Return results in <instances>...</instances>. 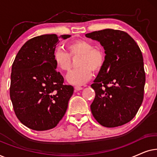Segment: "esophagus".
<instances>
[{"label": "esophagus", "instance_id": "obj_1", "mask_svg": "<svg viewBox=\"0 0 157 157\" xmlns=\"http://www.w3.org/2000/svg\"><path fill=\"white\" fill-rule=\"evenodd\" d=\"M74 89H75V91H80V90H82L83 87H81V86L77 85V86H75Z\"/></svg>", "mask_w": 157, "mask_h": 157}]
</instances>
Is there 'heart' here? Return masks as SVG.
Instances as JSON below:
<instances>
[{
    "label": "heart",
    "instance_id": "heart-1",
    "mask_svg": "<svg viewBox=\"0 0 157 157\" xmlns=\"http://www.w3.org/2000/svg\"><path fill=\"white\" fill-rule=\"evenodd\" d=\"M67 52L60 48L53 53V61L61 71H67L71 67V56H80L78 61L79 68L71 71L67 75L70 83L82 85L88 82L92 77V70L98 71L104 64L105 54L102 49L94 47L92 43L85 40H77L67 46Z\"/></svg>",
    "mask_w": 157,
    "mask_h": 157
}]
</instances>
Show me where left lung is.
Segmentation results:
<instances>
[{"mask_svg": "<svg viewBox=\"0 0 157 157\" xmlns=\"http://www.w3.org/2000/svg\"><path fill=\"white\" fill-rule=\"evenodd\" d=\"M105 50L104 64L91 84L96 96L91 105L95 119L105 127L129 122L142 104L145 71L141 51L126 32L104 29L86 34Z\"/></svg>", "mask_w": 157, "mask_h": 157, "instance_id": "8db88e82", "label": "left lung"}]
</instances>
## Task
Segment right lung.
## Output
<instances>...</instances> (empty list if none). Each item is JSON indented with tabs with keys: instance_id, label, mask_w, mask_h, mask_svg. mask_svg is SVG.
<instances>
[{
	"instance_id": "obj_1",
	"label": "right lung",
	"mask_w": 157,
	"mask_h": 157,
	"mask_svg": "<svg viewBox=\"0 0 157 157\" xmlns=\"http://www.w3.org/2000/svg\"><path fill=\"white\" fill-rule=\"evenodd\" d=\"M71 35L46 34L30 39L21 47L12 65L10 97L17 118L36 131L54 128L62 119L74 93L57 72L53 53L59 38Z\"/></svg>"
}]
</instances>
